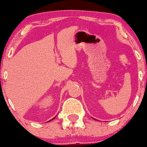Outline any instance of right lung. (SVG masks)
Listing matches in <instances>:
<instances>
[{"instance_id": "add662e5", "label": "right lung", "mask_w": 147, "mask_h": 147, "mask_svg": "<svg viewBox=\"0 0 147 147\" xmlns=\"http://www.w3.org/2000/svg\"><path fill=\"white\" fill-rule=\"evenodd\" d=\"M53 119H55V117H54V118H53Z\"/></svg>"}]
</instances>
